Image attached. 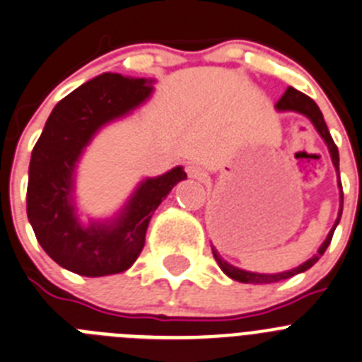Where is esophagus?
<instances>
[{
    "mask_svg": "<svg viewBox=\"0 0 362 362\" xmlns=\"http://www.w3.org/2000/svg\"><path fill=\"white\" fill-rule=\"evenodd\" d=\"M185 169H187L189 177L194 178V180H204V178H205V171H204V168H202V165L189 164Z\"/></svg>",
    "mask_w": 362,
    "mask_h": 362,
    "instance_id": "esophagus-1",
    "label": "esophagus"
}]
</instances>
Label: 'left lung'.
<instances>
[{
    "mask_svg": "<svg viewBox=\"0 0 362 362\" xmlns=\"http://www.w3.org/2000/svg\"><path fill=\"white\" fill-rule=\"evenodd\" d=\"M276 110H278V112L301 113V115H305L310 119V122L315 126V129H317V133L321 135V139L327 142L332 162H334V168H335V171H337V175H339V151H337V146L334 144V139H332L330 132H328L327 122H325L323 113H321V110L317 108V104H315L308 95H305V93L298 92V90H294L292 86H288L286 88V92L283 93L281 99L276 103ZM339 189H341L339 216H337V220H335L334 227H332V230L328 233V236H327V240L323 242V245L319 247L317 254H314V256H312L310 259H307V262L303 263V265L296 267V269H292V270H285V272H278V274H259V272H249V270H242V269H238V267H233L230 263H227L226 259L221 258L220 254H218V250L211 245L213 247V256H214V259L218 262V265H220V269L223 270V272H226L230 279H234V281H240V283H276V281H281V279L292 278V276H296V274H299V272H305V270L310 269V267L314 265V263L317 262L321 256H323L325 250H327V247L330 245L335 227H337V223H339V220H341V213H343V185H341V180H339Z\"/></svg>",
    "mask_w": 362,
    "mask_h": 362,
    "instance_id": "obj_1",
    "label": "left lung"
}]
</instances>
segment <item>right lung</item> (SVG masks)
Segmentation results:
<instances>
[{
    "label": "right lung",
    "mask_w": 362,
    "mask_h": 362,
    "mask_svg": "<svg viewBox=\"0 0 362 362\" xmlns=\"http://www.w3.org/2000/svg\"><path fill=\"white\" fill-rule=\"evenodd\" d=\"M151 93L153 79L103 74L55 104L35 142L28 168V221L45 252L76 274L99 278L128 270L144 247L155 209L187 178L177 165L142 180L113 220L92 221L88 227L77 220L74 178L84 148L104 124L128 115Z\"/></svg>",
    "instance_id": "obj_1"
}]
</instances>
